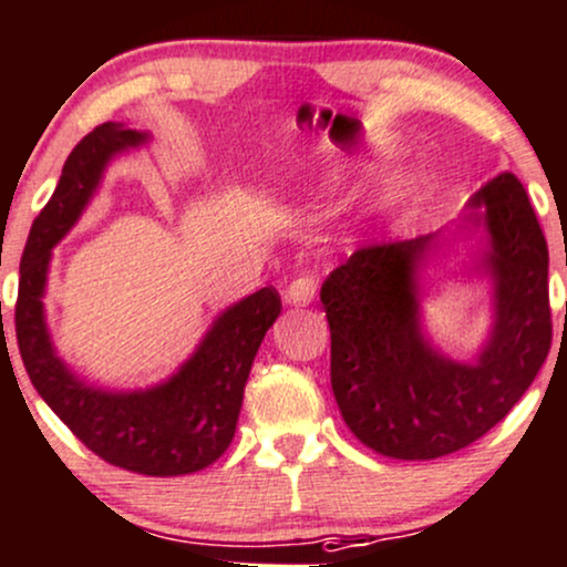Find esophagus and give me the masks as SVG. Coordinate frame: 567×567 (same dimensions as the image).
<instances>
[{
    "label": "esophagus",
    "mask_w": 567,
    "mask_h": 567,
    "mask_svg": "<svg viewBox=\"0 0 567 567\" xmlns=\"http://www.w3.org/2000/svg\"><path fill=\"white\" fill-rule=\"evenodd\" d=\"M316 289H319V284H316L313 276H297L295 281L286 286V300L291 306H308L316 297Z\"/></svg>",
    "instance_id": "34e87169"
}]
</instances>
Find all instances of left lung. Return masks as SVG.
Masks as SVG:
<instances>
[{"instance_id":"obj_1","label":"left lung","mask_w":567,"mask_h":567,"mask_svg":"<svg viewBox=\"0 0 567 567\" xmlns=\"http://www.w3.org/2000/svg\"><path fill=\"white\" fill-rule=\"evenodd\" d=\"M481 205L467 221L486 229L495 327L478 362H454L422 334L416 270L432 235L359 248L321 286L334 400L383 456L435 460L471 446L519 403L551 349L549 248L525 186L497 175L471 197Z\"/></svg>"}]
</instances>
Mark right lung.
I'll return each instance as SVG.
<instances>
[{"mask_svg":"<svg viewBox=\"0 0 567 567\" xmlns=\"http://www.w3.org/2000/svg\"><path fill=\"white\" fill-rule=\"evenodd\" d=\"M145 140V132L107 121L66 156L56 192L23 248L16 338L34 389L83 446L143 476H186L213 465L233 443L254 357L281 313L278 291L265 286L224 310L184 368L145 392H105L75 379L53 351L42 316L51 248L81 218L105 164Z\"/></svg>","mask_w":567,"mask_h":567,"instance_id":"obj_1","label":"right lung"}]
</instances>
